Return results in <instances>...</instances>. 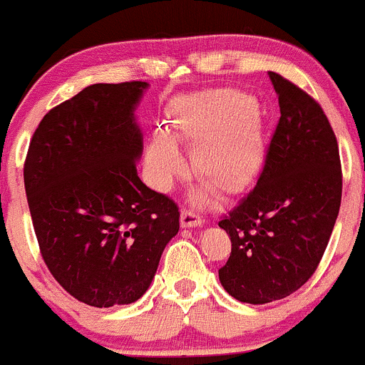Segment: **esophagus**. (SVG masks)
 I'll return each mask as SVG.
<instances>
[{
	"label": "esophagus",
	"mask_w": 365,
	"mask_h": 365,
	"mask_svg": "<svg viewBox=\"0 0 365 365\" xmlns=\"http://www.w3.org/2000/svg\"><path fill=\"white\" fill-rule=\"evenodd\" d=\"M202 223H204V220H202L197 212H193V210H187V209L181 210V225L184 228L200 227Z\"/></svg>",
	"instance_id": "34e87169"
}]
</instances>
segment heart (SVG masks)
I'll return each instance as SVG.
<instances>
[{
    "instance_id": "obj_1",
    "label": "heart",
    "mask_w": 365,
    "mask_h": 365,
    "mask_svg": "<svg viewBox=\"0 0 365 365\" xmlns=\"http://www.w3.org/2000/svg\"><path fill=\"white\" fill-rule=\"evenodd\" d=\"M170 131L193 145L191 174L220 193H235L258 174L264 161V130L255 98L239 89H212L178 100ZM170 133L156 130L145 161L158 187H167L186 170Z\"/></svg>"
}]
</instances>
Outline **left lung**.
<instances>
[{
  "label": "left lung",
  "mask_w": 365,
  "mask_h": 365,
  "mask_svg": "<svg viewBox=\"0 0 365 365\" xmlns=\"http://www.w3.org/2000/svg\"><path fill=\"white\" fill-rule=\"evenodd\" d=\"M281 118L264 168L220 227L232 253L220 281L234 299L267 304L299 290L320 264L339 214V148L325 112L306 91L269 71Z\"/></svg>",
  "instance_id": "obj_1"
}]
</instances>
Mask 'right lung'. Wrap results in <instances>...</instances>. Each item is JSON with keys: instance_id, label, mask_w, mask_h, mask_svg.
I'll return each instance as SVG.
<instances>
[{"instance_id": "add662e5", "label": "right lung", "mask_w": 365, "mask_h": 365, "mask_svg": "<svg viewBox=\"0 0 365 365\" xmlns=\"http://www.w3.org/2000/svg\"><path fill=\"white\" fill-rule=\"evenodd\" d=\"M148 82L93 84L51 108L29 142L24 187L54 279L93 307L131 304L179 232V207L137 174L135 107Z\"/></svg>"}]
</instances>
